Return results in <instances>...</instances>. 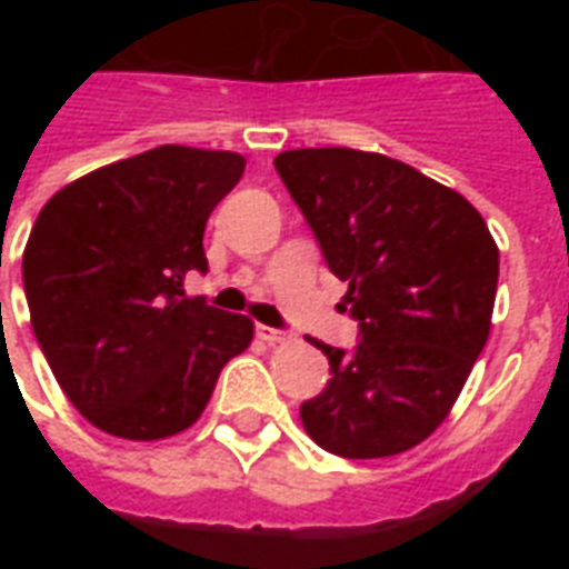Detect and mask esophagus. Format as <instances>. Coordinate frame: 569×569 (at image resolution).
I'll use <instances>...</instances> for the list:
<instances>
[{"mask_svg": "<svg viewBox=\"0 0 569 569\" xmlns=\"http://www.w3.org/2000/svg\"><path fill=\"white\" fill-rule=\"evenodd\" d=\"M256 332H259V338L264 345H283V341H289V335L280 332V329H271V326H259Z\"/></svg>", "mask_w": 569, "mask_h": 569, "instance_id": "1", "label": "esophagus"}]
</instances>
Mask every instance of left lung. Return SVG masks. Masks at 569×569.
Returning a JSON list of instances; mask_svg holds the SVG:
<instances>
[{
	"label": "left lung",
	"instance_id": "1",
	"mask_svg": "<svg viewBox=\"0 0 569 569\" xmlns=\"http://www.w3.org/2000/svg\"><path fill=\"white\" fill-rule=\"evenodd\" d=\"M277 173L345 280L353 353L320 347L332 381L301 406L320 448L393 457L451 415L488 345L500 249L469 200L415 167L359 149H289Z\"/></svg>",
	"mask_w": 569,
	"mask_h": 569
}]
</instances>
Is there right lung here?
Returning a JSON list of instances; mask_svg holds the SVG:
<instances>
[{
	"instance_id": "add662e5",
	"label": "right lung",
	"mask_w": 569,
	"mask_h": 569,
	"mask_svg": "<svg viewBox=\"0 0 569 569\" xmlns=\"http://www.w3.org/2000/svg\"><path fill=\"white\" fill-rule=\"evenodd\" d=\"M237 151L158 146L48 200L23 249L32 332L60 390L109 436L170 439L210 402L256 326L186 296L203 228L240 182Z\"/></svg>"
}]
</instances>
